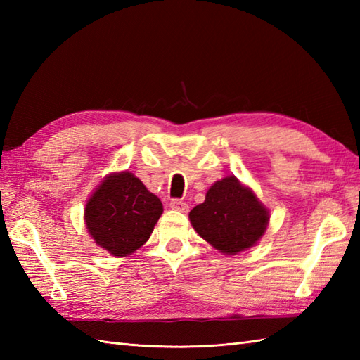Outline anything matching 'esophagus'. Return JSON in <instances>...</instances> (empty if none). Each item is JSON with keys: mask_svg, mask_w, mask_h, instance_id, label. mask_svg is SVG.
<instances>
[{"mask_svg": "<svg viewBox=\"0 0 360 360\" xmlns=\"http://www.w3.org/2000/svg\"><path fill=\"white\" fill-rule=\"evenodd\" d=\"M170 207H172L173 210H178V212L186 213V212L188 210V204L184 202L182 200H172V201H170Z\"/></svg>", "mask_w": 360, "mask_h": 360, "instance_id": "1", "label": "esophagus"}]
</instances>
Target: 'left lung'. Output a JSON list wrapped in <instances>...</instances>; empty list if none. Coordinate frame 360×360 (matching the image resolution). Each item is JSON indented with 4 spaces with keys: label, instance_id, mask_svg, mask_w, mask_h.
<instances>
[{
    "label": "left lung",
    "instance_id": "obj_1",
    "mask_svg": "<svg viewBox=\"0 0 360 360\" xmlns=\"http://www.w3.org/2000/svg\"><path fill=\"white\" fill-rule=\"evenodd\" d=\"M188 217L205 241L229 255L254 246L269 221L267 209L233 176L215 182Z\"/></svg>",
    "mask_w": 360,
    "mask_h": 360
}]
</instances>
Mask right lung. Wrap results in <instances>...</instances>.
Listing matches in <instances>:
<instances>
[{
  "instance_id": "1",
  "label": "right lung",
  "mask_w": 360,
  "mask_h": 360,
  "mask_svg": "<svg viewBox=\"0 0 360 360\" xmlns=\"http://www.w3.org/2000/svg\"><path fill=\"white\" fill-rule=\"evenodd\" d=\"M160 215L159 198L134 174L122 172L108 176L89 198L85 223L98 246L114 257H125L150 238Z\"/></svg>"
}]
</instances>
